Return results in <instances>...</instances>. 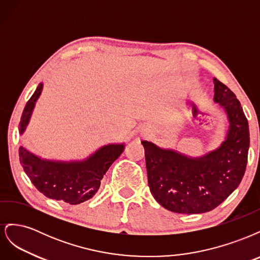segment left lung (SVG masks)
Wrapping results in <instances>:
<instances>
[{
	"label": "left lung",
	"instance_id": "1",
	"mask_svg": "<svg viewBox=\"0 0 260 260\" xmlns=\"http://www.w3.org/2000/svg\"><path fill=\"white\" fill-rule=\"evenodd\" d=\"M214 101L224 108L230 125L225 141L200 158L142 141L149 191L160 205L178 214H202L219 206L245 174L249 147L248 121L240 101L214 78Z\"/></svg>",
	"mask_w": 260,
	"mask_h": 260
}]
</instances>
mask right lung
<instances>
[{
  "mask_svg": "<svg viewBox=\"0 0 260 260\" xmlns=\"http://www.w3.org/2000/svg\"><path fill=\"white\" fill-rule=\"evenodd\" d=\"M42 88L43 84H39L27 102L20 118V135L26 130ZM123 148V144H108L101 147L88 159L64 162L41 159L25 147H19V160L31 182L46 198L77 205L93 198L101 185L102 178Z\"/></svg>",
  "mask_w": 260,
  "mask_h": 260,
  "instance_id": "add662e5",
  "label": "right lung"
}]
</instances>
